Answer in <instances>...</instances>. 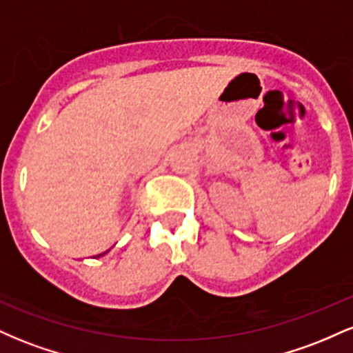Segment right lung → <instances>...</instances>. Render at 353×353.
<instances>
[{"label": "right lung", "instance_id": "1", "mask_svg": "<svg viewBox=\"0 0 353 353\" xmlns=\"http://www.w3.org/2000/svg\"><path fill=\"white\" fill-rule=\"evenodd\" d=\"M104 254H108V250H106V252H103V254H99V255H98V257H103V255H104Z\"/></svg>", "mask_w": 353, "mask_h": 353}]
</instances>
